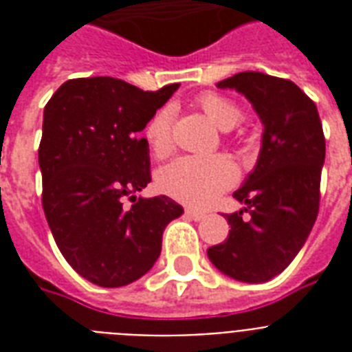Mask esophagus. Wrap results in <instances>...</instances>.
Returning <instances> with one entry per match:
<instances>
[{
  "label": "esophagus",
  "instance_id": "esophagus-1",
  "mask_svg": "<svg viewBox=\"0 0 352 352\" xmlns=\"http://www.w3.org/2000/svg\"><path fill=\"white\" fill-rule=\"evenodd\" d=\"M186 215L193 221H203L204 217H206V214H204V212H199V210H186Z\"/></svg>",
  "mask_w": 352,
  "mask_h": 352
}]
</instances>
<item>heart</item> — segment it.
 <instances>
[{
  "instance_id": "b5f03b06",
  "label": "heart",
  "mask_w": 352,
  "mask_h": 352,
  "mask_svg": "<svg viewBox=\"0 0 352 352\" xmlns=\"http://www.w3.org/2000/svg\"><path fill=\"white\" fill-rule=\"evenodd\" d=\"M199 107L223 131H230L243 117L234 102L214 93L201 96ZM171 120L173 111L166 106L155 111L144 127V137L157 157H166L171 151ZM235 179L237 168L225 155L210 159L181 157L160 170L159 186L162 192L181 203L190 206H208L234 184Z\"/></svg>"
}]
</instances>
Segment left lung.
<instances>
[{"instance_id":"obj_1","label":"left lung","mask_w":352,"mask_h":352,"mask_svg":"<svg viewBox=\"0 0 352 352\" xmlns=\"http://www.w3.org/2000/svg\"><path fill=\"white\" fill-rule=\"evenodd\" d=\"M217 87L235 89L250 102L263 137L254 170L234 192L245 206L226 215L228 239L210 246L208 257L228 278L265 283L292 263L318 217L325 162L322 120L316 104L290 80L245 71Z\"/></svg>"}]
</instances>
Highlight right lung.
<instances>
[{
	"instance_id": "right-lung-1",
	"label": "right lung",
	"mask_w": 352,
	"mask_h": 352,
	"mask_svg": "<svg viewBox=\"0 0 352 352\" xmlns=\"http://www.w3.org/2000/svg\"><path fill=\"white\" fill-rule=\"evenodd\" d=\"M177 89L142 91L111 76L74 78L43 109V212L69 265L98 287L142 278L159 259L164 228L184 214L166 195L137 197L151 181L140 131Z\"/></svg>"
}]
</instances>
